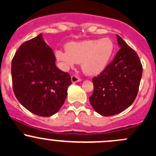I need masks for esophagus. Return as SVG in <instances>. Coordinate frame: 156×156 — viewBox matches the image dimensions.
I'll use <instances>...</instances> for the list:
<instances>
[{
	"label": "esophagus",
	"instance_id": "esophagus-1",
	"mask_svg": "<svg viewBox=\"0 0 156 156\" xmlns=\"http://www.w3.org/2000/svg\"><path fill=\"white\" fill-rule=\"evenodd\" d=\"M71 80H72V82L73 83V84H75V83H77V82H79V81H81V78L75 76V75H72V76L71 77Z\"/></svg>",
	"mask_w": 156,
	"mask_h": 156
}]
</instances>
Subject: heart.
Returning a JSON list of instances; mask_svg holds the SVG:
<instances>
[{
  "label": "heart",
  "instance_id": "1",
  "mask_svg": "<svg viewBox=\"0 0 156 156\" xmlns=\"http://www.w3.org/2000/svg\"><path fill=\"white\" fill-rule=\"evenodd\" d=\"M115 48L112 39L103 37L70 42L66 45V51L57 50L55 56L63 69H70L75 63H81L84 74L96 75L106 68L114 54Z\"/></svg>",
  "mask_w": 156,
  "mask_h": 156
}]
</instances>
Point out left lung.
<instances>
[{
  "mask_svg": "<svg viewBox=\"0 0 156 156\" xmlns=\"http://www.w3.org/2000/svg\"><path fill=\"white\" fill-rule=\"evenodd\" d=\"M118 51L111 63L93 78L94 93L89 98L94 109L103 116L119 114L134 101L143 67L136 52L117 34Z\"/></svg>",
  "mask_w": 156,
  "mask_h": 156,
  "instance_id": "left-lung-1",
  "label": "left lung"
}]
</instances>
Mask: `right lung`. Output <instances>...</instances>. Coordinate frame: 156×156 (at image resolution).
Here are the masks:
<instances>
[{
  "label": "right lung",
  "instance_id": "add662e5",
  "mask_svg": "<svg viewBox=\"0 0 156 156\" xmlns=\"http://www.w3.org/2000/svg\"><path fill=\"white\" fill-rule=\"evenodd\" d=\"M11 75L18 101L42 117H50L59 111L72 84L70 75L56 66L53 50L42 34L19 48L12 61Z\"/></svg>",
  "mask_w": 156,
  "mask_h": 156
}]
</instances>
